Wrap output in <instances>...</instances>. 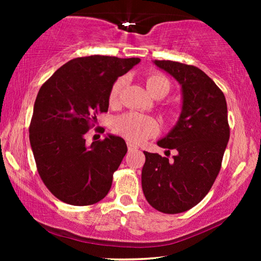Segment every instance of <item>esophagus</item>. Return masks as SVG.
Wrapping results in <instances>:
<instances>
[{
	"instance_id": "34e87169",
	"label": "esophagus",
	"mask_w": 261,
	"mask_h": 261,
	"mask_svg": "<svg viewBox=\"0 0 261 261\" xmlns=\"http://www.w3.org/2000/svg\"><path fill=\"white\" fill-rule=\"evenodd\" d=\"M127 147H128V152H134V151H138V149H139L138 146L132 144V142H127Z\"/></svg>"
}]
</instances>
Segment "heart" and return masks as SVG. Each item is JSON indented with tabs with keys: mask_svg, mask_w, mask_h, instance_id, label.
<instances>
[{
	"mask_svg": "<svg viewBox=\"0 0 261 261\" xmlns=\"http://www.w3.org/2000/svg\"><path fill=\"white\" fill-rule=\"evenodd\" d=\"M146 88L153 97L166 96L170 90V82L162 74H151L145 80ZM123 80L120 78L113 84L109 92V102L114 105L120 96ZM159 129L156 121L151 116L142 115L139 113H127L117 117L114 122V130L121 137L132 142H141L154 135Z\"/></svg>",
	"mask_w": 261,
	"mask_h": 261,
	"instance_id": "b5f03b06",
	"label": "heart"
}]
</instances>
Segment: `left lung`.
<instances>
[{"mask_svg": "<svg viewBox=\"0 0 261 261\" xmlns=\"http://www.w3.org/2000/svg\"><path fill=\"white\" fill-rule=\"evenodd\" d=\"M153 64L181 87V112L158 146L176 149L173 160L144 152L142 191L153 208L165 214L187 212L212 189L229 140L227 102L212 78L198 67L171 60Z\"/></svg>", "mask_w": 261, "mask_h": 261, "instance_id": "8db88e82", "label": "left lung"}]
</instances>
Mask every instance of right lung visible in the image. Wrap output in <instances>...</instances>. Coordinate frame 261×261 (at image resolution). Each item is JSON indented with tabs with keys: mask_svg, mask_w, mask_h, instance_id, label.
<instances>
[{
	"mask_svg": "<svg viewBox=\"0 0 261 261\" xmlns=\"http://www.w3.org/2000/svg\"><path fill=\"white\" fill-rule=\"evenodd\" d=\"M139 58L90 56L74 58L46 81L35 99L30 141L42 181L57 198L71 205L103 199L113 174L127 153L122 138L85 144L84 135L98 113L108 112L109 92L117 78Z\"/></svg>",
	"mask_w": 261,
	"mask_h": 261,
	"instance_id": "obj_1",
	"label": "right lung"
}]
</instances>
